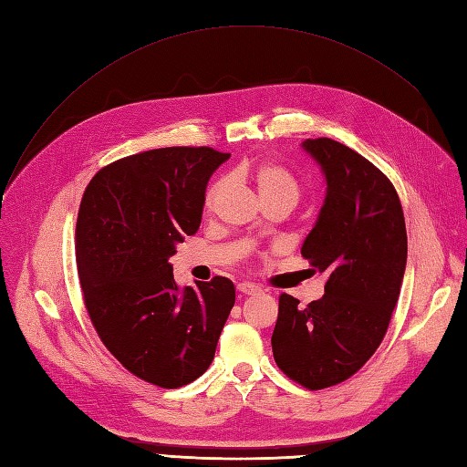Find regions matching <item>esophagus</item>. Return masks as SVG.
<instances>
[{
  "label": "esophagus",
  "mask_w": 467,
  "mask_h": 467,
  "mask_svg": "<svg viewBox=\"0 0 467 467\" xmlns=\"http://www.w3.org/2000/svg\"><path fill=\"white\" fill-rule=\"evenodd\" d=\"M237 292L244 294V296H253V294H259V286L255 285H249V282H242V285H237Z\"/></svg>",
  "instance_id": "obj_1"
}]
</instances>
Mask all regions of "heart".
<instances>
[{
    "label": "heart",
    "instance_id": "obj_1",
    "mask_svg": "<svg viewBox=\"0 0 467 467\" xmlns=\"http://www.w3.org/2000/svg\"><path fill=\"white\" fill-rule=\"evenodd\" d=\"M237 177H247L253 185H255L261 202L273 201V199H286L296 204L300 196V185L288 167L275 160H261L257 163H251L235 171ZM230 185V177H218L210 182L204 194V210L212 212L216 208L220 196L225 192Z\"/></svg>",
    "mask_w": 467,
    "mask_h": 467
}]
</instances>
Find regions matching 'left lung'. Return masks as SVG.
<instances>
[{
  "instance_id": "obj_1",
  "label": "left lung",
  "mask_w": 467,
  "mask_h": 467,
  "mask_svg": "<svg viewBox=\"0 0 467 467\" xmlns=\"http://www.w3.org/2000/svg\"><path fill=\"white\" fill-rule=\"evenodd\" d=\"M327 179L319 218L302 257L325 273L323 298L306 307L280 294L273 331L278 368L296 384H341L384 341L407 263V230L393 182L355 150L331 138L304 142Z\"/></svg>"
}]
</instances>
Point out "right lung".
Here are the masks:
<instances>
[{
	"mask_svg": "<svg viewBox=\"0 0 467 467\" xmlns=\"http://www.w3.org/2000/svg\"><path fill=\"white\" fill-rule=\"evenodd\" d=\"M214 148H160L109 163L83 192L76 263L83 304L109 352L148 384L202 376L235 304L230 278L179 290L169 257L199 230Z\"/></svg>",
	"mask_w": 467,
	"mask_h": 467,
	"instance_id": "right-lung-1",
	"label": "right lung"
}]
</instances>
